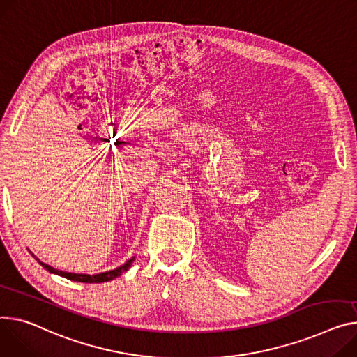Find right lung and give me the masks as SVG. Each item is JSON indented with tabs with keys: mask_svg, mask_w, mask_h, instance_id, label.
<instances>
[{
	"mask_svg": "<svg viewBox=\"0 0 357 357\" xmlns=\"http://www.w3.org/2000/svg\"><path fill=\"white\" fill-rule=\"evenodd\" d=\"M34 257V254H31ZM38 259V258H37ZM135 261V257H132L130 259H128L126 263L121 267H117L114 270H110V271H106V273H100V274H94V275H89V274H77V273H66V271H60V270H56L53 267H50L49 264H44L41 263V261L38 259V263L47 270L50 271L53 274H57V275H61L67 280H71V281H80V282H105V281H110L119 275H122L125 271L129 270V267L132 266V263Z\"/></svg>",
	"mask_w": 357,
	"mask_h": 357,
	"instance_id": "1",
	"label": "right lung"
}]
</instances>
